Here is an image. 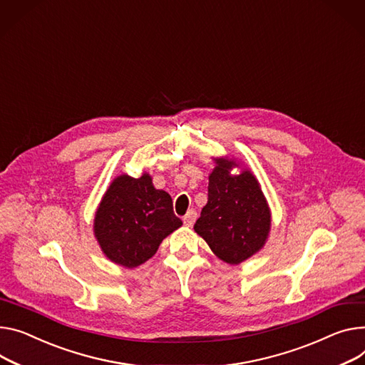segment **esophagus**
<instances>
[{
    "label": "esophagus",
    "instance_id": "34e87169",
    "mask_svg": "<svg viewBox=\"0 0 365 365\" xmlns=\"http://www.w3.org/2000/svg\"><path fill=\"white\" fill-rule=\"evenodd\" d=\"M195 219H197V212H195L194 209H190V210L184 215L182 222H184V225H187V227H192V223L195 222Z\"/></svg>",
    "mask_w": 365,
    "mask_h": 365
}]
</instances>
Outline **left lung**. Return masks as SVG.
<instances>
[{"label": "left lung", "mask_w": 365, "mask_h": 365, "mask_svg": "<svg viewBox=\"0 0 365 365\" xmlns=\"http://www.w3.org/2000/svg\"><path fill=\"white\" fill-rule=\"evenodd\" d=\"M231 163L217 160L209 177L207 205L194 225L213 253L238 264L263 247L270 230V212L253 174H230Z\"/></svg>", "instance_id": "8db88e82"}]
</instances>
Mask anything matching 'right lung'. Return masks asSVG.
I'll use <instances>...</instances> for the list:
<instances>
[{
    "mask_svg": "<svg viewBox=\"0 0 365 365\" xmlns=\"http://www.w3.org/2000/svg\"><path fill=\"white\" fill-rule=\"evenodd\" d=\"M182 225L171 195L152 178L121 175L105 192L95 216V235L108 259L133 269L149 260L165 237Z\"/></svg>",
    "mask_w": 365,
    "mask_h": 365,
    "instance_id": "obj_1",
    "label": "right lung"
}]
</instances>
